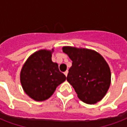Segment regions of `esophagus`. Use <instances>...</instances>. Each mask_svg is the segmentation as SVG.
I'll list each match as a JSON object with an SVG mask.
<instances>
[{"instance_id":"obj_1","label":"esophagus","mask_w":127,"mask_h":127,"mask_svg":"<svg viewBox=\"0 0 127 127\" xmlns=\"http://www.w3.org/2000/svg\"><path fill=\"white\" fill-rule=\"evenodd\" d=\"M68 72V70H66V71L64 72V75H65L66 76H67Z\"/></svg>"}]
</instances>
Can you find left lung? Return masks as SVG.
Wrapping results in <instances>:
<instances>
[{
  "label": "left lung",
  "instance_id": "left-lung-1",
  "mask_svg": "<svg viewBox=\"0 0 127 127\" xmlns=\"http://www.w3.org/2000/svg\"><path fill=\"white\" fill-rule=\"evenodd\" d=\"M63 51L72 61L66 80L78 98L88 104L101 100L111 84L110 68L103 57L88 49L66 46Z\"/></svg>",
  "mask_w": 127,
  "mask_h": 127
}]
</instances>
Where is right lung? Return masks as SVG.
Instances as JSON below:
<instances>
[{
  "label": "right lung",
  "instance_id": "add662e5",
  "mask_svg": "<svg viewBox=\"0 0 127 127\" xmlns=\"http://www.w3.org/2000/svg\"><path fill=\"white\" fill-rule=\"evenodd\" d=\"M53 52V49L36 51L28 59L21 70L20 82L24 90L37 101L49 98L57 87L66 79L60 72L58 64L52 61Z\"/></svg>",
  "mask_w": 127,
  "mask_h": 127
}]
</instances>
